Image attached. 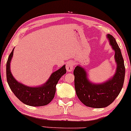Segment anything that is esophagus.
<instances>
[{"mask_svg": "<svg viewBox=\"0 0 131 131\" xmlns=\"http://www.w3.org/2000/svg\"><path fill=\"white\" fill-rule=\"evenodd\" d=\"M73 66H74V62L73 61H69L67 63V65H66V69L67 71L70 72L72 70Z\"/></svg>", "mask_w": 131, "mask_h": 131, "instance_id": "obj_1", "label": "esophagus"}]
</instances>
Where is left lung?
Returning <instances> with one entry per match:
<instances>
[{
    "instance_id": "1",
    "label": "left lung",
    "mask_w": 131,
    "mask_h": 131,
    "mask_svg": "<svg viewBox=\"0 0 131 131\" xmlns=\"http://www.w3.org/2000/svg\"><path fill=\"white\" fill-rule=\"evenodd\" d=\"M110 43L115 51L116 71L113 77L102 83H93L87 78L83 68L77 66L73 70L74 84L79 99L85 106L94 108L108 106L116 98L123 86L125 77V66L121 49L112 35L108 34Z\"/></svg>"
}]
</instances>
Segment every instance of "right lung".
<instances>
[{"instance_id": "add662e5", "label": "right lung", "mask_w": 131, "mask_h": 131, "mask_svg": "<svg viewBox=\"0 0 131 131\" xmlns=\"http://www.w3.org/2000/svg\"><path fill=\"white\" fill-rule=\"evenodd\" d=\"M13 49L7 62V80L14 95L25 105L31 106H41L49 104L56 93V86L61 77L66 73V66L51 74L49 79L41 86L31 87L22 84L15 79L10 71V61L14 54Z\"/></svg>"}]
</instances>
